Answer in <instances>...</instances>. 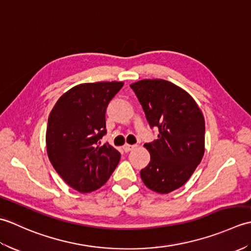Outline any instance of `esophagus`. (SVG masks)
<instances>
[{
  "label": "esophagus",
  "instance_id": "34e87169",
  "mask_svg": "<svg viewBox=\"0 0 251 251\" xmlns=\"http://www.w3.org/2000/svg\"><path fill=\"white\" fill-rule=\"evenodd\" d=\"M136 146H131V145H125L124 147H123V150H124L126 153L129 152L130 150H132Z\"/></svg>",
  "mask_w": 251,
  "mask_h": 251
}]
</instances>
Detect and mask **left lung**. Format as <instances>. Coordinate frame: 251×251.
Segmentation results:
<instances>
[{"instance_id":"8db88e82","label":"left lung","mask_w":251,"mask_h":251,"mask_svg":"<svg viewBox=\"0 0 251 251\" xmlns=\"http://www.w3.org/2000/svg\"><path fill=\"white\" fill-rule=\"evenodd\" d=\"M157 139L146 143L151 161L140 176L161 194L182 186L205 152V120L194 99L165 79H142L130 85Z\"/></svg>"}]
</instances>
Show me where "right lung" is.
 Wrapping results in <instances>:
<instances>
[{"label":"right lung","instance_id":"obj_1","mask_svg":"<svg viewBox=\"0 0 251 251\" xmlns=\"http://www.w3.org/2000/svg\"><path fill=\"white\" fill-rule=\"evenodd\" d=\"M124 83L97 82L74 86L52 108L46 129L50 161L58 175L81 193L102 186L120 162L121 154L109 143L105 112Z\"/></svg>","mask_w":251,"mask_h":251}]
</instances>
